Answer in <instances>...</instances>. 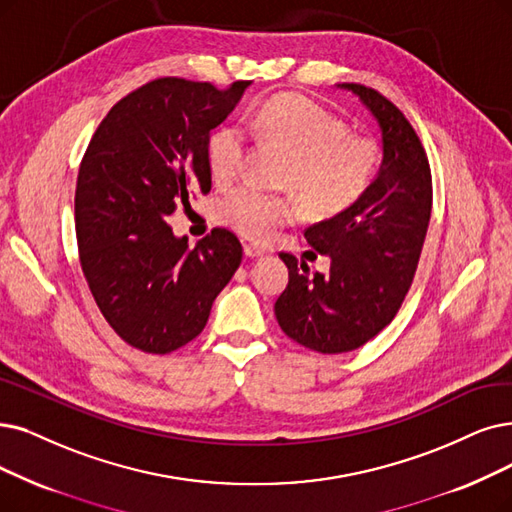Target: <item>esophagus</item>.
Listing matches in <instances>:
<instances>
[{"instance_id": "34e87169", "label": "esophagus", "mask_w": 512, "mask_h": 512, "mask_svg": "<svg viewBox=\"0 0 512 512\" xmlns=\"http://www.w3.org/2000/svg\"><path fill=\"white\" fill-rule=\"evenodd\" d=\"M267 254V250L260 248V245H245V256L248 258H260Z\"/></svg>"}]
</instances>
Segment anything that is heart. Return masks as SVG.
Returning a JSON list of instances; mask_svg holds the SVG:
<instances>
[{
  "label": "heart",
  "mask_w": 512,
  "mask_h": 512,
  "mask_svg": "<svg viewBox=\"0 0 512 512\" xmlns=\"http://www.w3.org/2000/svg\"><path fill=\"white\" fill-rule=\"evenodd\" d=\"M250 128L264 142L290 157L283 185L300 193L317 216H338L355 208L372 189L380 166V147L370 136L353 134L344 121L319 102L279 94L252 115ZM248 138L237 126H220L208 138V168L227 185L243 168ZM302 212L294 195H273L241 185L218 203V218L243 237L264 241Z\"/></svg>",
  "instance_id": "heart-1"
}]
</instances>
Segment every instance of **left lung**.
Here are the masks:
<instances>
[{
    "instance_id": "obj_1",
    "label": "left lung",
    "mask_w": 512,
    "mask_h": 512,
    "mask_svg": "<svg viewBox=\"0 0 512 512\" xmlns=\"http://www.w3.org/2000/svg\"><path fill=\"white\" fill-rule=\"evenodd\" d=\"M374 113L384 159L372 189L349 212L304 231L330 273L281 252L288 288L275 302L281 330L306 349L338 355L359 349L395 319L418 269L431 220L433 178L422 140L407 117L378 90L342 84Z\"/></svg>"
}]
</instances>
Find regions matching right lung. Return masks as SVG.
Here are the masks:
<instances>
[{
  "label": "right lung",
  "mask_w": 512,
  "mask_h": 512,
  "mask_svg": "<svg viewBox=\"0 0 512 512\" xmlns=\"http://www.w3.org/2000/svg\"><path fill=\"white\" fill-rule=\"evenodd\" d=\"M250 81L157 77L100 121L79 163V262L102 317L138 351L166 355L201 334L214 298L239 269L243 248L212 229L193 250L170 216L208 195V138Z\"/></svg>",
  "instance_id": "1"
}]
</instances>
